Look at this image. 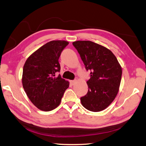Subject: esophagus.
Instances as JSON below:
<instances>
[{
  "mask_svg": "<svg viewBox=\"0 0 146 146\" xmlns=\"http://www.w3.org/2000/svg\"><path fill=\"white\" fill-rule=\"evenodd\" d=\"M76 81L75 80H70V84L72 86H73V85H75V84H76Z\"/></svg>",
  "mask_w": 146,
  "mask_h": 146,
  "instance_id": "34e87169",
  "label": "esophagus"
}]
</instances>
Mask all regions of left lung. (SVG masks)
Returning a JSON list of instances; mask_svg holds the SVG:
<instances>
[{
	"mask_svg": "<svg viewBox=\"0 0 146 146\" xmlns=\"http://www.w3.org/2000/svg\"><path fill=\"white\" fill-rule=\"evenodd\" d=\"M73 45L80 54L86 70H90L87 81L88 93L80 98L82 105L93 112L107 108L117 97L122 78V67L111 51L88 40H78Z\"/></svg>",
	"mask_w": 146,
	"mask_h": 146,
	"instance_id": "obj_1",
	"label": "left lung"
}]
</instances>
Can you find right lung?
<instances>
[{
	"label": "right lung",
	"instance_id": "obj_1",
	"mask_svg": "<svg viewBox=\"0 0 146 146\" xmlns=\"http://www.w3.org/2000/svg\"><path fill=\"white\" fill-rule=\"evenodd\" d=\"M69 42L52 40L44 44L27 59L23 67L22 82L31 102L40 110L49 111L60 104L70 82L55 73L60 70L61 52Z\"/></svg>",
	"mask_w": 146,
	"mask_h": 146
}]
</instances>
